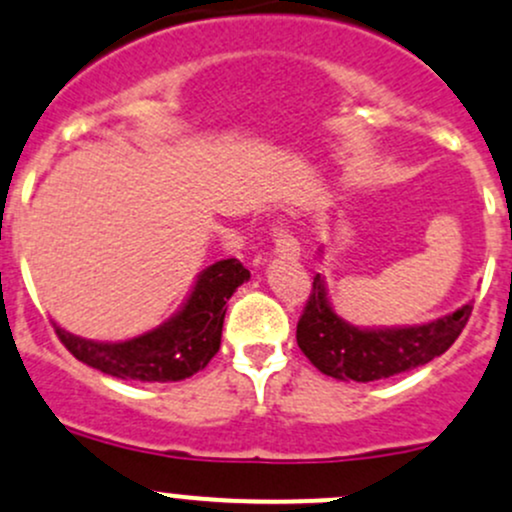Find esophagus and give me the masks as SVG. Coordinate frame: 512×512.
I'll list each match as a JSON object with an SVG mask.
<instances>
[{
    "instance_id": "34e87169",
    "label": "esophagus",
    "mask_w": 512,
    "mask_h": 512,
    "mask_svg": "<svg viewBox=\"0 0 512 512\" xmlns=\"http://www.w3.org/2000/svg\"><path fill=\"white\" fill-rule=\"evenodd\" d=\"M272 242H274V252H277V255L299 257V252H301L299 242L292 233H289V225L284 223V220H277V223L272 225Z\"/></svg>"
}]
</instances>
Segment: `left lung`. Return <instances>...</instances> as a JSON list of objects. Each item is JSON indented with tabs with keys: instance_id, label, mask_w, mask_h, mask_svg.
<instances>
[{
	"instance_id": "1",
	"label": "left lung",
	"mask_w": 512,
	"mask_h": 512,
	"mask_svg": "<svg viewBox=\"0 0 512 512\" xmlns=\"http://www.w3.org/2000/svg\"><path fill=\"white\" fill-rule=\"evenodd\" d=\"M473 306L464 304L432 324L407 328H355L331 309L321 274L311 284L309 301L299 316L297 343L301 353L324 375L336 380L392 378L446 353L469 324Z\"/></svg>"
}]
</instances>
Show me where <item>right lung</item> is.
I'll use <instances>...</instances> for the list:
<instances>
[{"label":"right lung","instance_id":"obj_1","mask_svg":"<svg viewBox=\"0 0 512 512\" xmlns=\"http://www.w3.org/2000/svg\"><path fill=\"white\" fill-rule=\"evenodd\" d=\"M250 272L235 257L198 274L191 297L176 316L144 336L122 343H100L73 336L53 324L56 336L80 363L120 380L176 383L206 368L220 348L225 309Z\"/></svg>","mask_w":512,"mask_h":512}]
</instances>
